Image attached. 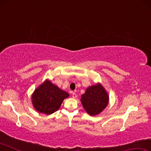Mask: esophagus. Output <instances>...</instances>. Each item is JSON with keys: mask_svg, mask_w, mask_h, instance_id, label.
<instances>
[{"mask_svg": "<svg viewBox=\"0 0 151 151\" xmlns=\"http://www.w3.org/2000/svg\"><path fill=\"white\" fill-rule=\"evenodd\" d=\"M72 96H73V98H74V99L76 98V96H77V95H76V94L75 93H73Z\"/></svg>", "mask_w": 151, "mask_h": 151, "instance_id": "esophagus-1", "label": "esophagus"}]
</instances>
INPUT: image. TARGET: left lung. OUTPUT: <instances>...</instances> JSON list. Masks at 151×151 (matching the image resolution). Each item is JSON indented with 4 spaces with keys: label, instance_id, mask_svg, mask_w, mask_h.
<instances>
[{
    "label": "left lung",
    "instance_id": "obj_1",
    "mask_svg": "<svg viewBox=\"0 0 151 151\" xmlns=\"http://www.w3.org/2000/svg\"><path fill=\"white\" fill-rule=\"evenodd\" d=\"M81 103L86 112L91 116L98 115L108 105L109 96L101 83H96L86 88L82 94Z\"/></svg>",
    "mask_w": 151,
    "mask_h": 151
}]
</instances>
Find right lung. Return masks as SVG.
Returning a JSON list of instances; mask_svg holds the SVG:
<instances>
[{
  "instance_id": "right-lung-1",
  "label": "right lung",
  "mask_w": 151,
  "mask_h": 151,
  "mask_svg": "<svg viewBox=\"0 0 151 151\" xmlns=\"http://www.w3.org/2000/svg\"><path fill=\"white\" fill-rule=\"evenodd\" d=\"M68 96L67 92L47 79L33 92L31 100L33 106L38 112L51 114L60 108L64 99Z\"/></svg>"
}]
</instances>
